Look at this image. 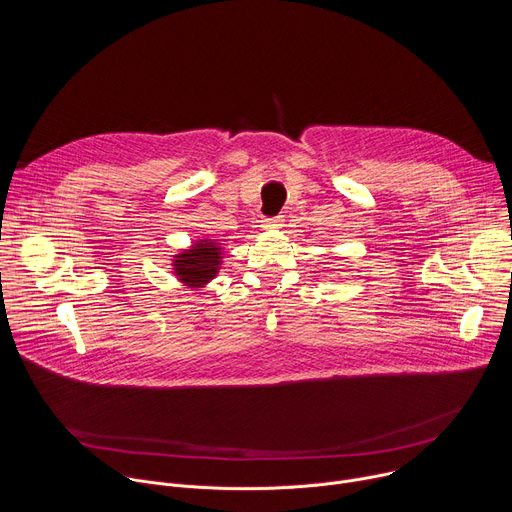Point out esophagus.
Wrapping results in <instances>:
<instances>
[{
    "instance_id": "obj_1",
    "label": "esophagus",
    "mask_w": 512,
    "mask_h": 512,
    "mask_svg": "<svg viewBox=\"0 0 512 512\" xmlns=\"http://www.w3.org/2000/svg\"><path fill=\"white\" fill-rule=\"evenodd\" d=\"M261 223H263L265 229H273V227H279V225L283 223V217H281V215H277V217H265Z\"/></svg>"
}]
</instances>
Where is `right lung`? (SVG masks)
<instances>
[{"instance_id":"obj_1","label":"right lung","mask_w":512,"mask_h":512,"mask_svg":"<svg viewBox=\"0 0 512 512\" xmlns=\"http://www.w3.org/2000/svg\"><path fill=\"white\" fill-rule=\"evenodd\" d=\"M219 245L215 243H199L189 253L177 255L175 267L177 275L191 287H199L217 275L221 257Z\"/></svg>"}]
</instances>
